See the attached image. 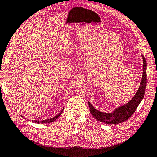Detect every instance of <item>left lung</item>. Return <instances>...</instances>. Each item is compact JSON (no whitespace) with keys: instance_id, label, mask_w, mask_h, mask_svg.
<instances>
[{"instance_id":"1","label":"left lung","mask_w":157,"mask_h":157,"mask_svg":"<svg viewBox=\"0 0 157 157\" xmlns=\"http://www.w3.org/2000/svg\"><path fill=\"white\" fill-rule=\"evenodd\" d=\"M142 56L144 63L142 82L134 97L128 103L118 107L112 113H104L98 111L97 109L94 108L90 102H88L90 113L95 119L106 124H115L126 121L136 112L137 106L143 99L146 86V61L143 55H142Z\"/></svg>"}]
</instances>
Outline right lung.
Segmentation results:
<instances>
[{
    "instance_id": "right-lung-1",
    "label": "right lung",
    "mask_w": 157,
    "mask_h": 157,
    "mask_svg": "<svg viewBox=\"0 0 157 157\" xmlns=\"http://www.w3.org/2000/svg\"><path fill=\"white\" fill-rule=\"evenodd\" d=\"M63 110H64V108L63 109L62 111H61V112H60L59 113H58V115L55 116L54 118H49V119H46V120H44V121H41V122H39V121H33V122H35V123H50V122H54V121H56V120L58 117H59V116H60L61 114H62ZM22 117H23V116H22Z\"/></svg>"
}]
</instances>
